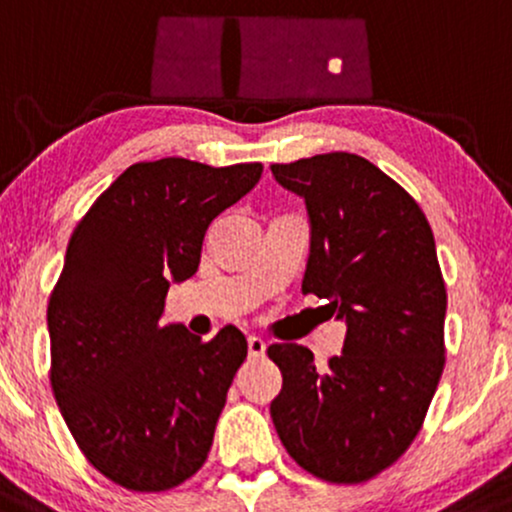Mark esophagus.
<instances>
[{
    "instance_id": "34e87169",
    "label": "esophagus",
    "mask_w": 512,
    "mask_h": 512,
    "mask_svg": "<svg viewBox=\"0 0 512 512\" xmlns=\"http://www.w3.org/2000/svg\"><path fill=\"white\" fill-rule=\"evenodd\" d=\"M249 355L251 358H263L266 355V341L261 336H249Z\"/></svg>"
}]
</instances>
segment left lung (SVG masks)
<instances>
[{
	"label": "left lung",
	"mask_w": 512,
	"mask_h": 512,
	"mask_svg": "<svg viewBox=\"0 0 512 512\" xmlns=\"http://www.w3.org/2000/svg\"><path fill=\"white\" fill-rule=\"evenodd\" d=\"M307 205L302 292L346 321L324 372L297 343H273L283 372L271 404L290 457L331 484H363L404 455L445 367V309L433 229L404 188L358 154L271 166Z\"/></svg>",
	"instance_id": "left-lung-1"
}]
</instances>
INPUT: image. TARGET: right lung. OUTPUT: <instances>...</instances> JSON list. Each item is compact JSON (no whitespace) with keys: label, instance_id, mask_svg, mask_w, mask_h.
<instances>
[{"label":"right lung","instance_id":"right-lung-1","mask_svg":"<svg viewBox=\"0 0 512 512\" xmlns=\"http://www.w3.org/2000/svg\"><path fill=\"white\" fill-rule=\"evenodd\" d=\"M258 162L132 164L79 220L48 302L50 384L79 450L113 484L169 491L208 459L246 338L200 341L162 324L171 283L198 271L210 222L244 198Z\"/></svg>","mask_w":512,"mask_h":512}]
</instances>
